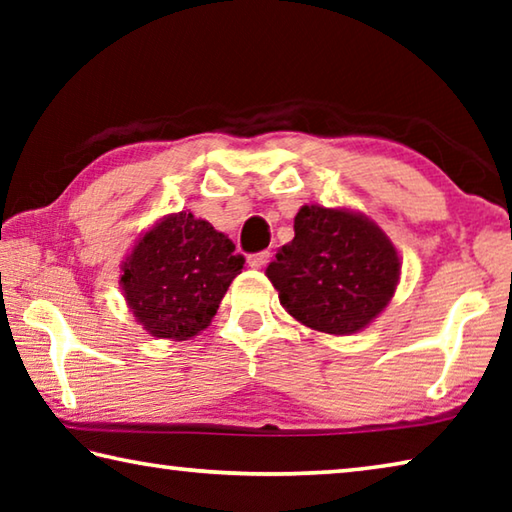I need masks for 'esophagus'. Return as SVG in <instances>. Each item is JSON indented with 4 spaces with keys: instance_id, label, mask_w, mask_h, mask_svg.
Wrapping results in <instances>:
<instances>
[{
    "instance_id": "esophagus-1",
    "label": "esophagus",
    "mask_w": 512,
    "mask_h": 512,
    "mask_svg": "<svg viewBox=\"0 0 512 512\" xmlns=\"http://www.w3.org/2000/svg\"><path fill=\"white\" fill-rule=\"evenodd\" d=\"M268 257H271V253H255V255H248V266L250 268H264L266 266V262H268Z\"/></svg>"
}]
</instances>
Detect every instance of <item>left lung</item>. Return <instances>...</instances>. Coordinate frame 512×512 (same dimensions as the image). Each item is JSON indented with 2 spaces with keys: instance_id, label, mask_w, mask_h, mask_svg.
Masks as SVG:
<instances>
[{
  "instance_id": "8db88e82",
  "label": "left lung",
  "mask_w": 512,
  "mask_h": 512,
  "mask_svg": "<svg viewBox=\"0 0 512 512\" xmlns=\"http://www.w3.org/2000/svg\"><path fill=\"white\" fill-rule=\"evenodd\" d=\"M293 230L266 268L280 305L325 334L370 325L400 282V255L386 232L366 214L323 205H302Z\"/></svg>"
}]
</instances>
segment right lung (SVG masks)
I'll list each match as a JSON object with an SVG mask.
<instances>
[{
	"label": "right lung",
	"instance_id": "1",
	"mask_svg": "<svg viewBox=\"0 0 512 512\" xmlns=\"http://www.w3.org/2000/svg\"><path fill=\"white\" fill-rule=\"evenodd\" d=\"M246 259L192 212L167 214L137 239L121 264V291L155 339L187 341L212 323Z\"/></svg>",
	"mask_w": 512,
	"mask_h": 512
}]
</instances>
